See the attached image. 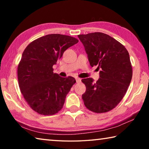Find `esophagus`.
<instances>
[{
	"instance_id": "34e87169",
	"label": "esophagus",
	"mask_w": 149,
	"mask_h": 149,
	"mask_svg": "<svg viewBox=\"0 0 149 149\" xmlns=\"http://www.w3.org/2000/svg\"><path fill=\"white\" fill-rule=\"evenodd\" d=\"M75 80H76L77 83H80L81 81V79L80 78H78V77H77L76 79H75Z\"/></svg>"
}]
</instances>
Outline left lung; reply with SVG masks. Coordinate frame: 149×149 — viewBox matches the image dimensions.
Segmentation results:
<instances>
[{"label": "left lung", "instance_id": "8db88e82", "mask_svg": "<svg viewBox=\"0 0 149 149\" xmlns=\"http://www.w3.org/2000/svg\"><path fill=\"white\" fill-rule=\"evenodd\" d=\"M85 47L91 66L97 65L100 78L83 79L86 91L82 95L87 109L104 113L114 109L125 95L132 78V66L125 47L112 37L95 32L79 35Z\"/></svg>", "mask_w": 149, "mask_h": 149}]
</instances>
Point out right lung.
<instances>
[{
  "mask_svg": "<svg viewBox=\"0 0 149 149\" xmlns=\"http://www.w3.org/2000/svg\"><path fill=\"white\" fill-rule=\"evenodd\" d=\"M78 42L68 35L50 34L34 40L24 50L17 66V79L24 98L35 112L51 116L62 108L76 81L54 74L52 66L65 50Z\"/></svg>",
  "mask_w": 149,
  "mask_h": 149,
  "instance_id": "1",
  "label": "right lung"
}]
</instances>
